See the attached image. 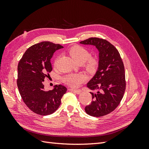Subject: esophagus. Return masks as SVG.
Here are the masks:
<instances>
[{
	"label": "esophagus",
	"mask_w": 149,
	"mask_h": 149,
	"mask_svg": "<svg viewBox=\"0 0 149 149\" xmlns=\"http://www.w3.org/2000/svg\"><path fill=\"white\" fill-rule=\"evenodd\" d=\"M69 90L71 91H73V92L76 93L77 94H79L81 92V90H75V89H72V88H70Z\"/></svg>",
	"instance_id": "1"
}]
</instances>
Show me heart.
I'll use <instances>...</instances> for the list:
<instances>
[{
    "instance_id": "1",
    "label": "heart",
    "mask_w": 149,
    "mask_h": 149,
    "mask_svg": "<svg viewBox=\"0 0 149 149\" xmlns=\"http://www.w3.org/2000/svg\"><path fill=\"white\" fill-rule=\"evenodd\" d=\"M68 53L77 63H83V67L90 73H93L99 66V59L97 57L90 56V52L86 48L81 45H74L68 50ZM59 58H56L54 65L56 66ZM62 81L69 86L77 88L86 81V77L82 74H68L62 77Z\"/></svg>"
}]
</instances>
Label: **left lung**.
Here are the masks:
<instances>
[{"instance_id":"left-lung-1","label":"left lung","mask_w":149,"mask_h":149,"mask_svg":"<svg viewBox=\"0 0 149 149\" xmlns=\"http://www.w3.org/2000/svg\"><path fill=\"white\" fill-rule=\"evenodd\" d=\"M80 43L95 45L99 51V68L87 84L90 89L99 91L91 93L93 100L85 107V111L92 116H105L118 107L124 95L126 81L123 63L118 50L106 40L90 38Z\"/></svg>"}]
</instances>
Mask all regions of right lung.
Segmentation results:
<instances>
[{
	"mask_svg": "<svg viewBox=\"0 0 149 149\" xmlns=\"http://www.w3.org/2000/svg\"><path fill=\"white\" fill-rule=\"evenodd\" d=\"M59 44L42 42L30 47L18 65L17 86L24 102L40 115H49L58 109L66 90L63 85H56L52 90H44L43 81L52 70L50 59Z\"/></svg>",
	"mask_w": 149,
	"mask_h": 149,
	"instance_id": "right-lung-1",
	"label": "right lung"
}]
</instances>
